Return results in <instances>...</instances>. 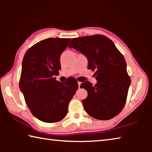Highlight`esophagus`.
<instances>
[{"mask_svg": "<svg viewBox=\"0 0 152 152\" xmlns=\"http://www.w3.org/2000/svg\"><path fill=\"white\" fill-rule=\"evenodd\" d=\"M78 87L80 88V84H81V82H78Z\"/></svg>", "mask_w": 152, "mask_h": 152, "instance_id": "obj_1", "label": "esophagus"}]
</instances>
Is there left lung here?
I'll use <instances>...</instances> for the list:
<instances>
[{
    "label": "left lung",
    "instance_id": "1",
    "mask_svg": "<svg viewBox=\"0 0 152 152\" xmlns=\"http://www.w3.org/2000/svg\"><path fill=\"white\" fill-rule=\"evenodd\" d=\"M68 48L85 56L88 68L95 72L94 86L88 81L80 85L88 92V96L82 100L84 110L99 120L116 116L125 106L131 85L123 56L109 38L102 35L73 38Z\"/></svg>",
    "mask_w": 152,
    "mask_h": 152
}]
</instances>
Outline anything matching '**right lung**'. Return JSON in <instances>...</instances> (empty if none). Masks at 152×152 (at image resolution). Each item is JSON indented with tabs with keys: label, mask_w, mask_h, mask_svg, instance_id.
<instances>
[{
	"label": "right lung",
	"mask_w": 152,
	"mask_h": 152,
	"mask_svg": "<svg viewBox=\"0 0 152 152\" xmlns=\"http://www.w3.org/2000/svg\"><path fill=\"white\" fill-rule=\"evenodd\" d=\"M70 38H48L27 51L22 62L19 88L33 115L45 123H56L68 113V104L78 88L72 77L56 80L60 56Z\"/></svg>",
	"instance_id": "1"
}]
</instances>
